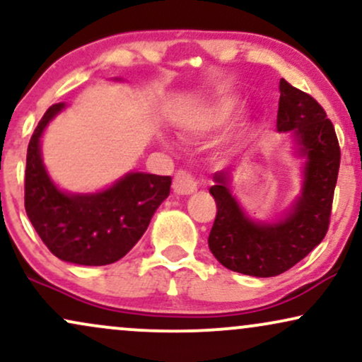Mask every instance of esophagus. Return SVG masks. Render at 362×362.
<instances>
[{
    "label": "esophagus",
    "mask_w": 362,
    "mask_h": 362,
    "mask_svg": "<svg viewBox=\"0 0 362 362\" xmlns=\"http://www.w3.org/2000/svg\"><path fill=\"white\" fill-rule=\"evenodd\" d=\"M197 190V182L185 170H178L173 178V192L178 195H190Z\"/></svg>",
    "instance_id": "obj_1"
}]
</instances>
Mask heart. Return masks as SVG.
I'll return each mask as SVG.
<instances>
[{
	"mask_svg": "<svg viewBox=\"0 0 362 362\" xmlns=\"http://www.w3.org/2000/svg\"><path fill=\"white\" fill-rule=\"evenodd\" d=\"M238 101L233 99H224L212 104L211 107L204 110L195 119V128L197 129H214L221 128V126L229 123L233 119L234 115L238 112Z\"/></svg>",
	"mask_w": 362,
	"mask_h": 362,
	"instance_id": "obj_1",
	"label": "heart"
}]
</instances>
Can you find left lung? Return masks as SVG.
<instances>
[{
    "label": "left lung",
    "mask_w": 362,
    "mask_h": 362,
    "mask_svg": "<svg viewBox=\"0 0 362 362\" xmlns=\"http://www.w3.org/2000/svg\"><path fill=\"white\" fill-rule=\"evenodd\" d=\"M276 129L291 132L295 155L303 158L302 190L273 223L255 221L233 195V175L216 172L209 189L217 214L209 247L223 267L243 275L276 276L319 246L329 229L341 148L335 129L312 95L280 81Z\"/></svg>",
    "instance_id": "obj_1"
}]
</instances>
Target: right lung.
Returning a JSON list of instances; mask_svg holds the SVG:
<instances>
[{
    "mask_svg": "<svg viewBox=\"0 0 362 362\" xmlns=\"http://www.w3.org/2000/svg\"><path fill=\"white\" fill-rule=\"evenodd\" d=\"M65 107V103L50 106L28 143L25 211L38 236L59 259L84 267L111 264L145 234L156 209L168 197L172 178L128 172L98 192L59 189L43 165L42 136Z\"/></svg>",
    "mask_w": 362,
    "mask_h": 362,
    "instance_id": "add662e5",
    "label": "right lung"
}]
</instances>
